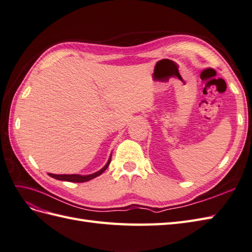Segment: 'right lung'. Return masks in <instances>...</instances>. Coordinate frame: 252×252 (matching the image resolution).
<instances>
[{"instance_id": "obj_1", "label": "right lung", "mask_w": 252, "mask_h": 252, "mask_svg": "<svg viewBox=\"0 0 252 252\" xmlns=\"http://www.w3.org/2000/svg\"><path fill=\"white\" fill-rule=\"evenodd\" d=\"M111 159H112V154H111V156H109V158L107 160V163L105 164V166L103 167V168H101L99 171H96L94 173H92V175H54V173H48V175L50 177L56 179V180H61V181L76 182V183L87 182V181H89V180L94 179L96 177H99L100 175H102V173L106 170L109 163H111Z\"/></svg>"}]
</instances>
